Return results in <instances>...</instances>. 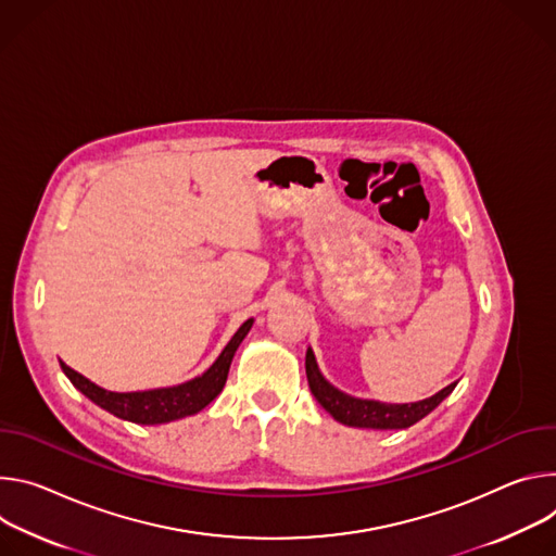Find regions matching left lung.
I'll return each mask as SVG.
<instances>
[{
	"label": "left lung",
	"mask_w": 556,
	"mask_h": 556,
	"mask_svg": "<svg viewBox=\"0 0 556 556\" xmlns=\"http://www.w3.org/2000/svg\"><path fill=\"white\" fill-rule=\"evenodd\" d=\"M306 380H309V389L318 404L340 424L344 426H355V428H378V430H389V428H408L421 417H426L430 410H435L457 387V382L448 384L440 393L430 395L419 402L410 404H387L378 400H364V397H353L340 389H336L318 368L314 349H306Z\"/></svg>",
	"instance_id": "left-lung-1"
}]
</instances>
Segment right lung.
<instances>
[{"mask_svg": "<svg viewBox=\"0 0 556 556\" xmlns=\"http://www.w3.org/2000/svg\"><path fill=\"white\" fill-rule=\"evenodd\" d=\"M252 325H254V318L244 320L240 325V329L231 336L227 346L220 351L216 362L207 368L203 376L182 382V384H176V387L132 391V393H114V391H105L99 384L90 382L88 378L77 374L75 368L66 366L64 362H59V364H61V368H64L66 378L75 384V389H79L90 402H94L103 410L112 413L114 417L128 419L135 424H146V426L167 424V421L182 419V417L203 410L210 402H214L220 395V391L227 382L229 364L236 355V349L240 346L244 336L250 333Z\"/></svg>", "mask_w": 556, "mask_h": 556, "instance_id": "1", "label": "right lung"}]
</instances>
